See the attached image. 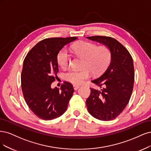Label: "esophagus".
I'll return each mask as SVG.
<instances>
[{
    "instance_id": "1",
    "label": "esophagus",
    "mask_w": 151,
    "mask_h": 151,
    "mask_svg": "<svg viewBox=\"0 0 151 151\" xmlns=\"http://www.w3.org/2000/svg\"><path fill=\"white\" fill-rule=\"evenodd\" d=\"M79 86H77V85H73V89L75 90H77L79 88Z\"/></svg>"
}]
</instances>
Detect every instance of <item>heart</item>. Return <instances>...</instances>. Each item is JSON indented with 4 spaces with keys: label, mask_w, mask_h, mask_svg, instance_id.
<instances>
[{
    "label": "heart",
    "mask_w": 151,
    "mask_h": 151,
    "mask_svg": "<svg viewBox=\"0 0 151 151\" xmlns=\"http://www.w3.org/2000/svg\"><path fill=\"white\" fill-rule=\"evenodd\" d=\"M74 54L83 59L81 70H70L63 74L66 81L74 85H80L90 77V72L93 75L101 74L108 67L111 60L110 51L105 46H96L93 43L82 41L72 47ZM70 55L66 48H63L57 55V62L63 68L70 62Z\"/></svg>",
    "instance_id": "heart-1"
}]
</instances>
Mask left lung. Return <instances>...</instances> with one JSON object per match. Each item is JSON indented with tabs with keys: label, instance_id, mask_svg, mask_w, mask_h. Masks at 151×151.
<instances>
[{
	"label": "left lung",
	"instance_id": "obj_1",
	"mask_svg": "<svg viewBox=\"0 0 151 151\" xmlns=\"http://www.w3.org/2000/svg\"><path fill=\"white\" fill-rule=\"evenodd\" d=\"M108 47L111 62L104 73L91 82L100 89L90 88L86 104L93 117L104 121L115 119L127 105L133 90L134 68L132 58L126 48L115 39L95 36L86 37Z\"/></svg>",
	"mask_w": 151,
	"mask_h": 151
}]
</instances>
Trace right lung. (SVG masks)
Listing matches in <instances>:
<instances>
[{
    "label": "right lung",
    "instance_id": "obj_1",
    "mask_svg": "<svg viewBox=\"0 0 151 151\" xmlns=\"http://www.w3.org/2000/svg\"><path fill=\"white\" fill-rule=\"evenodd\" d=\"M76 37L45 39L34 46L23 63L22 91L27 105L39 118L51 120L64 114L74 89L65 81L60 90L51 85L58 72L57 55Z\"/></svg>",
    "mask_w": 151,
    "mask_h": 151
}]
</instances>
